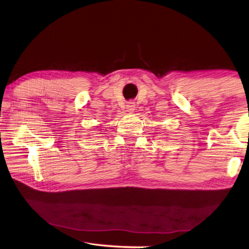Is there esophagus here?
Returning a JSON list of instances; mask_svg holds the SVG:
<instances>
[{
    "label": "esophagus",
    "instance_id": "obj_1",
    "mask_svg": "<svg viewBox=\"0 0 249 249\" xmlns=\"http://www.w3.org/2000/svg\"><path fill=\"white\" fill-rule=\"evenodd\" d=\"M135 107H136V105L133 102H129V103H127V105H126V109H127V112H130V113L134 112Z\"/></svg>",
    "mask_w": 249,
    "mask_h": 249
}]
</instances>
